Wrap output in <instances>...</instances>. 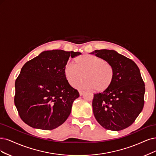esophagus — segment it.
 Masks as SVG:
<instances>
[{"mask_svg":"<svg viewBox=\"0 0 156 156\" xmlns=\"http://www.w3.org/2000/svg\"><path fill=\"white\" fill-rule=\"evenodd\" d=\"M84 93H85L84 90H79V94H80V96H82Z\"/></svg>","mask_w":156,"mask_h":156,"instance_id":"esophagus-1","label":"esophagus"}]
</instances>
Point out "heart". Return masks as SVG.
Returning a JSON list of instances; mask_svg holds the SVG:
<instances>
[{
	"label": "heart",
	"instance_id": "obj_1",
	"mask_svg": "<svg viewBox=\"0 0 156 156\" xmlns=\"http://www.w3.org/2000/svg\"><path fill=\"white\" fill-rule=\"evenodd\" d=\"M76 65L68 62L64 67V75L67 82L72 86L82 78L85 80L77 87L94 89L98 93L104 92L110 88L114 80L112 66L99 57L82 55L75 58Z\"/></svg>",
	"mask_w": 156,
	"mask_h": 156
}]
</instances>
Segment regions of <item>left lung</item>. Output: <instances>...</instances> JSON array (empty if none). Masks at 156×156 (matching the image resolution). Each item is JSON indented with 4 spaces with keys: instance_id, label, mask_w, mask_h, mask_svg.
Returning <instances> with one entry per match:
<instances>
[{
    "instance_id": "1",
    "label": "left lung",
    "mask_w": 156,
    "mask_h": 156,
    "mask_svg": "<svg viewBox=\"0 0 156 156\" xmlns=\"http://www.w3.org/2000/svg\"><path fill=\"white\" fill-rule=\"evenodd\" d=\"M111 63L114 80L108 89L94 94L93 110L97 122L105 129L119 131L129 127L144 106L145 87L136 63L114 50L91 53Z\"/></svg>"
}]
</instances>
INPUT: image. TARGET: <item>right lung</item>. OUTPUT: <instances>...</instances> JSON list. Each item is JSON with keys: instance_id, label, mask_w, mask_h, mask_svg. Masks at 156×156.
I'll use <instances>...</instances> for the list:
<instances>
[{"instance_id": "right-lung-1", "label": "right lung", "mask_w": 156, "mask_h": 156, "mask_svg": "<svg viewBox=\"0 0 156 156\" xmlns=\"http://www.w3.org/2000/svg\"><path fill=\"white\" fill-rule=\"evenodd\" d=\"M80 52L44 51L27 62L15 81V105L23 122L33 128L53 130L64 123L80 96L67 82L64 67Z\"/></svg>"}]
</instances>
